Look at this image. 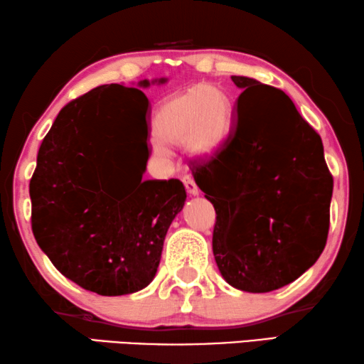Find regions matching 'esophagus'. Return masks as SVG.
<instances>
[{
	"instance_id": "obj_1",
	"label": "esophagus",
	"mask_w": 364,
	"mask_h": 364,
	"mask_svg": "<svg viewBox=\"0 0 364 364\" xmlns=\"http://www.w3.org/2000/svg\"><path fill=\"white\" fill-rule=\"evenodd\" d=\"M182 182H183V186H186V190H187L188 195L195 196V195L200 193V190H198V187H196V183L193 182V178H190V177L187 176V177L182 178Z\"/></svg>"
}]
</instances>
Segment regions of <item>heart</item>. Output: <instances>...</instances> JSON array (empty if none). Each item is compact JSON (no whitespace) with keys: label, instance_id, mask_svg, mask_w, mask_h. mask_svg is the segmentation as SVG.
<instances>
[{"label":"heart","instance_id":"obj_1","mask_svg":"<svg viewBox=\"0 0 364 364\" xmlns=\"http://www.w3.org/2000/svg\"><path fill=\"white\" fill-rule=\"evenodd\" d=\"M228 116L229 100L213 83H201L176 95L164 101L154 116L156 153L168 156V148L187 145L193 156H210L223 140Z\"/></svg>","mask_w":364,"mask_h":364}]
</instances>
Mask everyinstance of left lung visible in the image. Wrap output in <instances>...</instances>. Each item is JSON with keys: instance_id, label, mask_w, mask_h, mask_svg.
<instances>
[{"instance_id": "left-lung-1", "label": "left lung", "mask_w": 364, "mask_h": 364, "mask_svg": "<svg viewBox=\"0 0 364 364\" xmlns=\"http://www.w3.org/2000/svg\"><path fill=\"white\" fill-rule=\"evenodd\" d=\"M237 126L196 181L216 210L213 253L225 282L284 287L323 253L333 178L319 134L276 87L232 75Z\"/></svg>"}]
</instances>
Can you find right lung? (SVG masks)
<instances>
[{
    "label": "right lung",
    "instance_id": "right-lung-1",
    "mask_svg": "<svg viewBox=\"0 0 364 364\" xmlns=\"http://www.w3.org/2000/svg\"><path fill=\"white\" fill-rule=\"evenodd\" d=\"M119 93L148 106L139 88L117 83L73 100L41 141L31 178L38 247L63 276L105 296L134 294L153 281L164 237L187 198L177 178L141 181L148 158L136 172L111 164L121 127L108 106Z\"/></svg>",
    "mask_w": 364,
    "mask_h": 364
}]
</instances>
